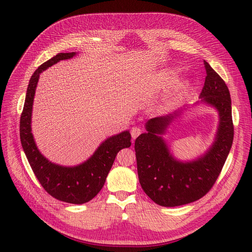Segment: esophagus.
<instances>
[{
    "mask_svg": "<svg viewBox=\"0 0 252 252\" xmlns=\"http://www.w3.org/2000/svg\"><path fill=\"white\" fill-rule=\"evenodd\" d=\"M141 134H142V128H141V127H139V126L131 127V129H130V135H131V138H133L134 140H135L138 136H140Z\"/></svg>",
    "mask_w": 252,
    "mask_h": 252,
    "instance_id": "esophagus-1",
    "label": "esophagus"
}]
</instances>
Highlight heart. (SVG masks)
<instances>
[{
	"instance_id": "obj_1",
	"label": "heart",
	"mask_w": 252,
	"mask_h": 252,
	"mask_svg": "<svg viewBox=\"0 0 252 252\" xmlns=\"http://www.w3.org/2000/svg\"><path fill=\"white\" fill-rule=\"evenodd\" d=\"M177 79V72L175 70H165L160 73L159 77H158V85L160 88H167L170 85H173ZM187 89L186 83H179L173 91V95L178 96L181 95L182 93L185 92Z\"/></svg>"
}]
</instances>
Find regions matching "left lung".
<instances>
[{
  "instance_id": "8db88e82",
  "label": "left lung",
  "mask_w": 252,
  "mask_h": 252,
  "mask_svg": "<svg viewBox=\"0 0 252 252\" xmlns=\"http://www.w3.org/2000/svg\"><path fill=\"white\" fill-rule=\"evenodd\" d=\"M206 77L200 98L220 114L217 138L198 159L181 162L173 157L162 138L178 112L154 117L146 124L147 133L135 141L141 187L158 205L174 207L200 199L213 188L231 150L234 138L230 92L223 79L204 60Z\"/></svg>"
}]
</instances>
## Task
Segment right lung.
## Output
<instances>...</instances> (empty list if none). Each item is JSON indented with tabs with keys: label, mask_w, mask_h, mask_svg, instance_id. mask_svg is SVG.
<instances>
[{
	"label": "right lung",
	"mask_w": 252,
	"mask_h": 252,
	"mask_svg": "<svg viewBox=\"0 0 252 252\" xmlns=\"http://www.w3.org/2000/svg\"><path fill=\"white\" fill-rule=\"evenodd\" d=\"M74 55V52L59 53L43 63L32 75L20 116V141L33 174L46 192L60 201L83 204L92 200L103 188L116 154L130 146L131 138L127 130L108 138L86 162L73 167L52 163L39 153L31 126L33 97L39 73L60 60L72 58Z\"/></svg>",
	"instance_id": "add662e5"
}]
</instances>
